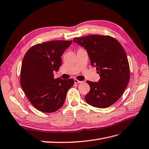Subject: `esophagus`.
<instances>
[{
	"label": "esophagus",
	"instance_id": "1",
	"mask_svg": "<svg viewBox=\"0 0 149 149\" xmlns=\"http://www.w3.org/2000/svg\"><path fill=\"white\" fill-rule=\"evenodd\" d=\"M74 82L75 83V84H76V83H77V84H80V83H83V82H83V81H78L77 79H74Z\"/></svg>",
	"mask_w": 149,
	"mask_h": 149
}]
</instances>
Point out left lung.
<instances>
[{
  "label": "left lung",
  "mask_w": 149,
  "mask_h": 149,
  "mask_svg": "<svg viewBox=\"0 0 149 149\" xmlns=\"http://www.w3.org/2000/svg\"><path fill=\"white\" fill-rule=\"evenodd\" d=\"M73 41L86 50L91 66L100 76L98 82L87 81L90 91L85 96L86 102L97 108L111 106L122 96L130 81V66L124 48L108 36L91 35Z\"/></svg>",
  "instance_id": "1"
}]
</instances>
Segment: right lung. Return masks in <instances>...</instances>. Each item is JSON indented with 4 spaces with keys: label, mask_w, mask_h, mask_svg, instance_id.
Returning <instances> with one entry per match:
<instances>
[{
    "label": "right lung",
    "mask_w": 149,
    "mask_h": 149,
    "mask_svg": "<svg viewBox=\"0 0 149 149\" xmlns=\"http://www.w3.org/2000/svg\"><path fill=\"white\" fill-rule=\"evenodd\" d=\"M72 40H54L37 44L26 52L21 69L20 83L32 105L44 113L56 111L63 105L73 79L54 78L61 65V56Z\"/></svg>",
    "instance_id": "add662e5"
}]
</instances>
